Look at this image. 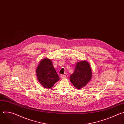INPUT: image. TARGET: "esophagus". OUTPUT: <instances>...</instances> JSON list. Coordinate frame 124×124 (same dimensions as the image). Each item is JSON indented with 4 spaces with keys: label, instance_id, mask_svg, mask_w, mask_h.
I'll return each mask as SVG.
<instances>
[{
    "label": "esophagus",
    "instance_id": "34e87169",
    "mask_svg": "<svg viewBox=\"0 0 124 124\" xmlns=\"http://www.w3.org/2000/svg\"><path fill=\"white\" fill-rule=\"evenodd\" d=\"M60 78H61V79H63V78H66V75H61V76H60Z\"/></svg>",
    "mask_w": 124,
    "mask_h": 124
}]
</instances>
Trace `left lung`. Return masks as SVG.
<instances>
[{
	"label": "left lung",
	"mask_w": 124,
	"mask_h": 124,
	"mask_svg": "<svg viewBox=\"0 0 124 124\" xmlns=\"http://www.w3.org/2000/svg\"><path fill=\"white\" fill-rule=\"evenodd\" d=\"M92 73L91 67L88 62H78L76 65L74 73L70 77V80L76 88L80 89L91 80Z\"/></svg>",
	"instance_id": "obj_1"
}]
</instances>
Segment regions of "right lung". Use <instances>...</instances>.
Here are the masks:
<instances>
[{
    "label": "right lung",
    "mask_w": 124,
    "mask_h": 124,
    "mask_svg": "<svg viewBox=\"0 0 124 124\" xmlns=\"http://www.w3.org/2000/svg\"><path fill=\"white\" fill-rule=\"evenodd\" d=\"M39 82L46 88H50L59 80L51 60L48 58L42 59L36 70Z\"/></svg>",
    "instance_id": "right-lung-1"
}]
</instances>
